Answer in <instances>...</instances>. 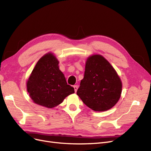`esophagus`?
Masks as SVG:
<instances>
[{"label": "esophagus", "instance_id": "34e87169", "mask_svg": "<svg viewBox=\"0 0 151 151\" xmlns=\"http://www.w3.org/2000/svg\"><path fill=\"white\" fill-rule=\"evenodd\" d=\"M74 88L75 92L76 93V92H77V89H78V86H77V85H75V86H74Z\"/></svg>", "mask_w": 151, "mask_h": 151}]
</instances>
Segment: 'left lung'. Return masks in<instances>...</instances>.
<instances>
[{
	"instance_id": "1",
	"label": "left lung",
	"mask_w": 151,
	"mask_h": 151,
	"mask_svg": "<svg viewBox=\"0 0 151 151\" xmlns=\"http://www.w3.org/2000/svg\"><path fill=\"white\" fill-rule=\"evenodd\" d=\"M122 83L115 68L101 55H93L86 60L84 76L77 94L95 111L111 109L120 99Z\"/></svg>"
}]
</instances>
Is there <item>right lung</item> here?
Returning <instances> with one entry per match:
<instances>
[{"mask_svg":"<svg viewBox=\"0 0 151 151\" xmlns=\"http://www.w3.org/2000/svg\"><path fill=\"white\" fill-rule=\"evenodd\" d=\"M58 63L51 52L44 55L36 63L26 83L27 91L35 103L53 108L74 93V88L67 84L64 74L59 69Z\"/></svg>","mask_w":151,"mask_h":151,"instance_id":"right-lung-1","label":"right lung"}]
</instances>
